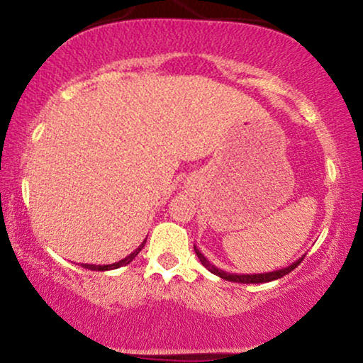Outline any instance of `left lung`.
Wrapping results in <instances>:
<instances>
[{"label": "left lung", "mask_w": 363, "mask_h": 363, "mask_svg": "<svg viewBox=\"0 0 363 363\" xmlns=\"http://www.w3.org/2000/svg\"><path fill=\"white\" fill-rule=\"evenodd\" d=\"M195 252H196L198 259L201 261V264L205 266L208 271L213 272V274L220 276L221 279H226V281H231V282H241V284H262V282L276 281V279H279V277H282V276L289 274L291 271H294L296 267L301 264L302 259H304V256H302V257H299V259H297L296 262H292L291 266L284 267V269L272 271V272H264V274H262V272H261V274H231V272H226V271H223V269H218V267H216L215 264H211V262L208 261L206 257L203 256L201 252L196 250V246H195Z\"/></svg>", "instance_id": "8db88e82"}]
</instances>
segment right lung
<instances>
[{
	"label": "right lung",
	"mask_w": 363,
	"mask_h": 363,
	"mask_svg": "<svg viewBox=\"0 0 363 363\" xmlns=\"http://www.w3.org/2000/svg\"><path fill=\"white\" fill-rule=\"evenodd\" d=\"M145 242H147V240L142 242L140 246L137 247L135 251L133 252H130V255H128L127 257H123V259H121L118 262H113V264H81L82 267H86V269H91V271H111V269H117V267H122V266H127V264H130V262L135 259V256L138 255V252L142 251V247L145 246Z\"/></svg>",
	"instance_id": "obj_1"
}]
</instances>
